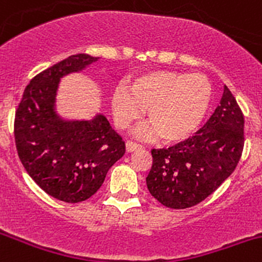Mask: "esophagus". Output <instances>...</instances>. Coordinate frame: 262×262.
<instances>
[{"label":"esophagus","mask_w":262,"mask_h":262,"mask_svg":"<svg viewBox=\"0 0 262 262\" xmlns=\"http://www.w3.org/2000/svg\"><path fill=\"white\" fill-rule=\"evenodd\" d=\"M141 144L137 143V142H133V141H128L126 142V151L128 152H133L136 151V149L141 148Z\"/></svg>","instance_id":"34e87169"}]
</instances>
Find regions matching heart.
I'll return each instance as SVG.
<instances>
[{
	"label": "heart",
	"instance_id": "obj_1",
	"mask_svg": "<svg viewBox=\"0 0 262 262\" xmlns=\"http://www.w3.org/2000/svg\"><path fill=\"white\" fill-rule=\"evenodd\" d=\"M211 101V84L205 75L194 73L156 70L138 75L130 83L114 88L111 108L114 120L126 129L138 120L146 108L151 123L137 128V134L154 137L160 133L164 141L185 138L204 120Z\"/></svg>",
	"mask_w": 262,
	"mask_h": 262
}]
</instances>
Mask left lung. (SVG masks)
Instances as JSON below:
<instances>
[{
  "mask_svg": "<svg viewBox=\"0 0 262 262\" xmlns=\"http://www.w3.org/2000/svg\"><path fill=\"white\" fill-rule=\"evenodd\" d=\"M245 146V116L229 88L194 136L169 148H152L146 178L155 199L170 209L195 206L230 177Z\"/></svg>",
  "mask_w": 262,
  "mask_h": 262,
  "instance_id": "left-lung-1",
  "label": "left lung"
}]
</instances>
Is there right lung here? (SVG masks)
I'll return each instance as SVG.
<instances>
[{"label": "right lung", "instance_id": "add662e5", "mask_svg": "<svg viewBox=\"0 0 262 262\" xmlns=\"http://www.w3.org/2000/svg\"><path fill=\"white\" fill-rule=\"evenodd\" d=\"M97 60L77 53L40 72L25 87L15 113V144L23 166L47 194L68 204L92 197L125 154L123 138L103 115L62 120L55 111L61 78Z\"/></svg>", "mask_w": 262, "mask_h": 262}]
</instances>
